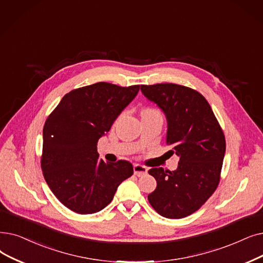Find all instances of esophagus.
Wrapping results in <instances>:
<instances>
[{
  "label": "esophagus",
  "mask_w": 263,
  "mask_h": 263,
  "mask_svg": "<svg viewBox=\"0 0 263 263\" xmlns=\"http://www.w3.org/2000/svg\"><path fill=\"white\" fill-rule=\"evenodd\" d=\"M133 171H134V174L136 176H143L147 173V168L144 165H141V164H134L133 165Z\"/></svg>",
  "instance_id": "34e87169"
}]
</instances>
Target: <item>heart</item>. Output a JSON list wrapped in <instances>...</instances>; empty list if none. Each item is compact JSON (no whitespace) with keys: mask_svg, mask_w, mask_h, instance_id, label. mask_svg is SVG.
<instances>
[{"mask_svg":"<svg viewBox=\"0 0 263 263\" xmlns=\"http://www.w3.org/2000/svg\"><path fill=\"white\" fill-rule=\"evenodd\" d=\"M142 116H154V117H161L162 118V112L157 108L147 107V108L143 109Z\"/></svg>","mask_w":263,"mask_h":263,"instance_id":"heart-1","label":"heart"}]
</instances>
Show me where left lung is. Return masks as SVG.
Segmentation results:
<instances>
[{"mask_svg":"<svg viewBox=\"0 0 263 263\" xmlns=\"http://www.w3.org/2000/svg\"><path fill=\"white\" fill-rule=\"evenodd\" d=\"M143 95L167 120L166 144L179 157L175 171L153 167L157 188L148 201L165 218H184L198 211L220 180L226 140L211 105L197 90L176 84L142 85Z\"/></svg>","mask_w":263,"mask_h":263,"instance_id":"left-lung-1","label":"left lung"}]
</instances>
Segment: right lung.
Instances as JSON below:
<instances>
[{
  "mask_svg": "<svg viewBox=\"0 0 263 263\" xmlns=\"http://www.w3.org/2000/svg\"><path fill=\"white\" fill-rule=\"evenodd\" d=\"M139 90L140 85L109 83L78 88L66 93L48 116L41 166L50 190L67 209L82 215L100 212L132 176L130 162H104L97 145Z\"/></svg>",
  "mask_w": 263,
  "mask_h": 263,
  "instance_id": "obj_1",
  "label": "right lung"
}]
</instances>
